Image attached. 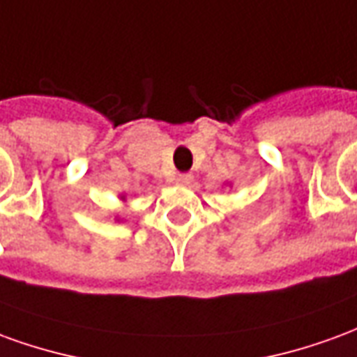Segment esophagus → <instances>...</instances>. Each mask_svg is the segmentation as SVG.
Listing matches in <instances>:
<instances>
[{
  "mask_svg": "<svg viewBox=\"0 0 357 357\" xmlns=\"http://www.w3.org/2000/svg\"><path fill=\"white\" fill-rule=\"evenodd\" d=\"M176 181H178V185L185 187V185H189L191 181H193V176H191V174H179Z\"/></svg>",
  "mask_w": 357,
  "mask_h": 357,
  "instance_id": "esophagus-1",
  "label": "esophagus"
}]
</instances>
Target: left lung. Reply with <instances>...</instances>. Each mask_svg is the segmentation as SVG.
Masks as SVG:
<instances>
[{"instance_id": "left-lung-1", "label": "left lung", "mask_w": 357, "mask_h": 357, "mask_svg": "<svg viewBox=\"0 0 357 357\" xmlns=\"http://www.w3.org/2000/svg\"><path fill=\"white\" fill-rule=\"evenodd\" d=\"M229 187H231V183H229Z\"/></svg>"}]
</instances>
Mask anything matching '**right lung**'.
<instances>
[{
	"mask_svg": "<svg viewBox=\"0 0 357 357\" xmlns=\"http://www.w3.org/2000/svg\"><path fill=\"white\" fill-rule=\"evenodd\" d=\"M118 199H120V201H126V195L124 193H122V195H120V197H118ZM114 222H124V220H122V218H114Z\"/></svg>",
	"mask_w": 357,
	"mask_h": 357,
	"instance_id": "obj_1",
	"label": "right lung"
}]
</instances>
